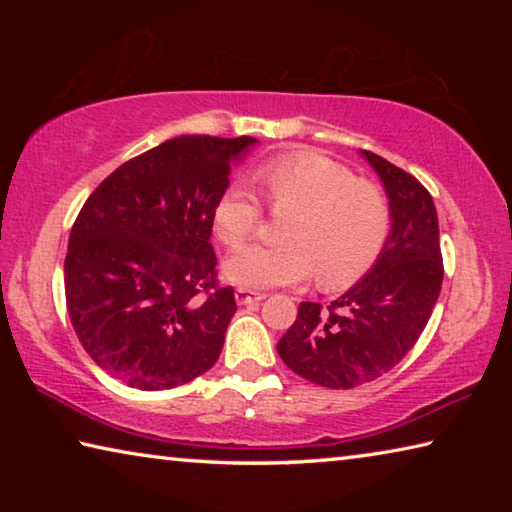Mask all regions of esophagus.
<instances>
[{
	"instance_id": "esophagus-1",
	"label": "esophagus",
	"mask_w": 512,
	"mask_h": 512,
	"mask_svg": "<svg viewBox=\"0 0 512 512\" xmlns=\"http://www.w3.org/2000/svg\"><path fill=\"white\" fill-rule=\"evenodd\" d=\"M235 298H237L239 305H250V302H259V300H264V298H266V293H262V291H255V289L239 287V289L235 291Z\"/></svg>"
}]
</instances>
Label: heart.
<instances>
[{
  "instance_id": "b5f03b06",
  "label": "heart",
  "mask_w": 512,
  "mask_h": 512,
  "mask_svg": "<svg viewBox=\"0 0 512 512\" xmlns=\"http://www.w3.org/2000/svg\"><path fill=\"white\" fill-rule=\"evenodd\" d=\"M268 203L293 207L280 244H250L225 259L223 271L241 287H284L318 270L327 289H341L366 275L384 253L393 210L379 185L354 176L350 167L318 151H289L255 171ZM264 221L253 189L235 183L219 194L212 228L223 246L237 248Z\"/></svg>"
}]
</instances>
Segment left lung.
<instances>
[{"mask_svg": "<svg viewBox=\"0 0 512 512\" xmlns=\"http://www.w3.org/2000/svg\"><path fill=\"white\" fill-rule=\"evenodd\" d=\"M363 155L393 210L384 253L327 309L300 302L296 323L277 341L296 375L325 388H354L393 370L418 343L443 287L438 214L427 187L377 153Z\"/></svg>", "mask_w": 512, "mask_h": 512, "instance_id": "8db88e82", "label": "left lung"}]
</instances>
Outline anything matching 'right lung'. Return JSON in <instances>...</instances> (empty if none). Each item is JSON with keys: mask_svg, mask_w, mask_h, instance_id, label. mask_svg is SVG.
<instances>
[{"mask_svg": "<svg viewBox=\"0 0 512 512\" xmlns=\"http://www.w3.org/2000/svg\"><path fill=\"white\" fill-rule=\"evenodd\" d=\"M255 142L173 137L121 164L81 207L65 257L67 311L110 377L164 391L219 359L237 302L216 280L212 210Z\"/></svg>", "mask_w": 512, "mask_h": 512, "instance_id": "right-lung-1", "label": "right lung"}]
</instances>
